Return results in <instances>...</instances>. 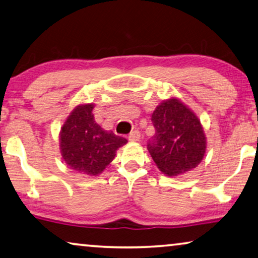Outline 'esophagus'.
Segmentation results:
<instances>
[{
    "instance_id": "1",
    "label": "esophagus",
    "mask_w": 258,
    "mask_h": 258,
    "mask_svg": "<svg viewBox=\"0 0 258 258\" xmlns=\"http://www.w3.org/2000/svg\"><path fill=\"white\" fill-rule=\"evenodd\" d=\"M128 140L132 141V142L139 141L140 140V132H139V131H138V130L132 131V132H131L130 136H128Z\"/></svg>"
}]
</instances>
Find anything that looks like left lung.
<instances>
[{
    "mask_svg": "<svg viewBox=\"0 0 258 258\" xmlns=\"http://www.w3.org/2000/svg\"><path fill=\"white\" fill-rule=\"evenodd\" d=\"M155 134L147 148L163 174H185L202 162L206 152L203 126L194 111L171 97L156 106L152 114Z\"/></svg>",
    "mask_w": 258,
    "mask_h": 258,
    "instance_id": "1",
    "label": "left lung"
}]
</instances>
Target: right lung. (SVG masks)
I'll use <instances>...</instances> for the list:
<instances>
[{"label": "right lung", "instance_id": "add662e5", "mask_svg": "<svg viewBox=\"0 0 258 258\" xmlns=\"http://www.w3.org/2000/svg\"><path fill=\"white\" fill-rule=\"evenodd\" d=\"M94 104H81L69 113L60 131V152L67 166L96 176L112 162L127 140L103 130L95 121Z\"/></svg>", "mask_w": 258, "mask_h": 258}]
</instances>
